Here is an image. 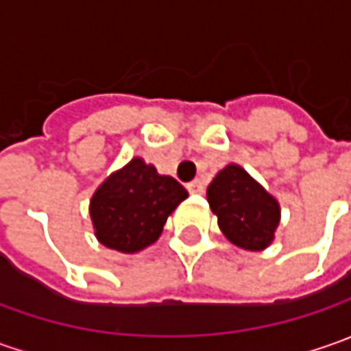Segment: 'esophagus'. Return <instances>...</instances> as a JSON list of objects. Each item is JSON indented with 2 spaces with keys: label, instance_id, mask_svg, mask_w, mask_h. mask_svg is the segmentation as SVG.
<instances>
[{
  "label": "esophagus",
  "instance_id": "34e87169",
  "mask_svg": "<svg viewBox=\"0 0 351 351\" xmlns=\"http://www.w3.org/2000/svg\"><path fill=\"white\" fill-rule=\"evenodd\" d=\"M203 189H205V185L201 180H193V182L187 183V191L189 193H203Z\"/></svg>",
  "mask_w": 351,
  "mask_h": 351
}]
</instances>
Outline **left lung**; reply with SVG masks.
<instances>
[{"instance_id":"8db88e82","label":"left lung","mask_w":351,"mask_h":351,"mask_svg":"<svg viewBox=\"0 0 351 351\" xmlns=\"http://www.w3.org/2000/svg\"><path fill=\"white\" fill-rule=\"evenodd\" d=\"M210 210L224 236L244 250H263L274 240L279 205L240 166H226L207 189Z\"/></svg>"}]
</instances>
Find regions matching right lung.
<instances>
[{
	"label": "right lung",
	"mask_w": 351,
	"mask_h": 351,
	"mask_svg": "<svg viewBox=\"0 0 351 351\" xmlns=\"http://www.w3.org/2000/svg\"><path fill=\"white\" fill-rule=\"evenodd\" d=\"M187 191L169 176H160L141 158L115 171L91 197V221L103 246L132 254L156 242Z\"/></svg>",
	"instance_id": "1"
}]
</instances>
